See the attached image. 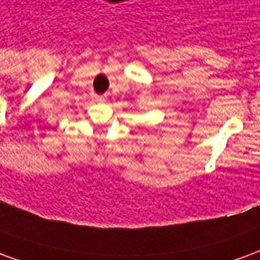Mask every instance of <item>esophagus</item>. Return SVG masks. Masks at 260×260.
Returning a JSON list of instances; mask_svg holds the SVG:
<instances>
[{
  "mask_svg": "<svg viewBox=\"0 0 260 260\" xmlns=\"http://www.w3.org/2000/svg\"><path fill=\"white\" fill-rule=\"evenodd\" d=\"M96 99H97V102H104V97L103 96H97Z\"/></svg>",
  "mask_w": 260,
  "mask_h": 260,
  "instance_id": "obj_1",
  "label": "esophagus"
}]
</instances>
